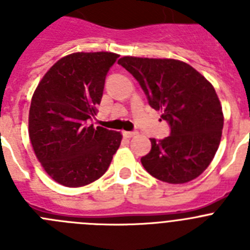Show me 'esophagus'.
<instances>
[{"label": "esophagus", "mask_w": 250, "mask_h": 250, "mask_svg": "<svg viewBox=\"0 0 250 250\" xmlns=\"http://www.w3.org/2000/svg\"><path fill=\"white\" fill-rule=\"evenodd\" d=\"M123 135L125 136V138H132L134 135H136L135 131H124Z\"/></svg>", "instance_id": "34e87169"}]
</instances>
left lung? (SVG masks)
<instances>
[{"label":"left lung","instance_id":"obj_1","mask_svg":"<svg viewBox=\"0 0 250 250\" xmlns=\"http://www.w3.org/2000/svg\"><path fill=\"white\" fill-rule=\"evenodd\" d=\"M135 77L170 135L150 139L141 158L147 173L169 184H184L209 167L222 139V105L213 85L190 65L174 59L124 56L118 61Z\"/></svg>","mask_w":250,"mask_h":250}]
</instances>
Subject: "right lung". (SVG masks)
Returning <instances> with one entry per match:
<instances>
[{
    "mask_svg": "<svg viewBox=\"0 0 250 250\" xmlns=\"http://www.w3.org/2000/svg\"><path fill=\"white\" fill-rule=\"evenodd\" d=\"M114 52H75L60 59L40 81L31 100L28 135L46 173L79 188L105 174L123 135L87 120L96 115Z\"/></svg>",
    "mask_w": 250,
    "mask_h": 250,
    "instance_id": "1",
    "label": "right lung"
}]
</instances>
